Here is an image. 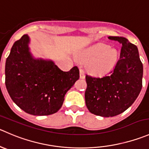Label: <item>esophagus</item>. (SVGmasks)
Returning <instances> with one entry per match:
<instances>
[{"label": "esophagus", "instance_id": "34e87169", "mask_svg": "<svg viewBox=\"0 0 149 149\" xmlns=\"http://www.w3.org/2000/svg\"><path fill=\"white\" fill-rule=\"evenodd\" d=\"M79 73H80V79H84L85 78V74H84V71L82 69H80L79 70Z\"/></svg>", "mask_w": 149, "mask_h": 149}]
</instances>
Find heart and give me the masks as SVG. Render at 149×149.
<instances>
[{
	"instance_id": "b5f03b06",
	"label": "heart",
	"mask_w": 149,
	"mask_h": 149,
	"mask_svg": "<svg viewBox=\"0 0 149 149\" xmlns=\"http://www.w3.org/2000/svg\"><path fill=\"white\" fill-rule=\"evenodd\" d=\"M79 57L82 61H89L87 65L89 73L100 76L114 66L117 61L118 52L105 44H97L84 50Z\"/></svg>"
}]
</instances>
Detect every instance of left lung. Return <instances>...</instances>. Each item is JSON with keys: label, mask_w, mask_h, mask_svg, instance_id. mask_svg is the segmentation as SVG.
<instances>
[{"label": "left lung", "mask_w": 149, "mask_h": 149, "mask_svg": "<svg viewBox=\"0 0 149 149\" xmlns=\"http://www.w3.org/2000/svg\"><path fill=\"white\" fill-rule=\"evenodd\" d=\"M108 38L122 45L113 70L102 77L86 76V105L89 112L102 117L120 114L132 105L142 89L143 72L136 46L124 37Z\"/></svg>", "instance_id": "1"}]
</instances>
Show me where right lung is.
<instances>
[{
	"label": "right lung",
	"mask_w": 149,
	"mask_h": 149,
	"mask_svg": "<svg viewBox=\"0 0 149 149\" xmlns=\"http://www.w3.org/2000/svg\"><path fill=\"white\" fill-rule=\"evenodd\" d=\"M27 35L16 41L6 61L5 84L14 103L34 116L56 113L66 92L79 79L76 66L63 71L51 60L35 58Z\"/></svg>",
	"instance_id": "1"
}]
</instances>
